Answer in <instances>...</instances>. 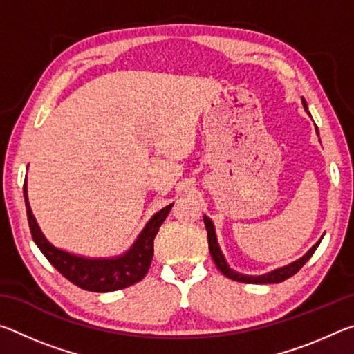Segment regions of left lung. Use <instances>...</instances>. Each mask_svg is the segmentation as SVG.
<instances>
[{"label":"left lung","mask_w":354,"mask_h":354,"mask_svg":"<svg viewBox=\"0 0 354 354\" xmlns=\"http://www.w3.org/2000/svg\"><path fill=\"white\" fill-rule=\"evenodd\" d=\"M303 104L306 107V100L303 98ZM317 134H319V131H317ZM205 225H206V231H207V243H209V251H211V256L214 259V263L217 266L218 270L225 274L226 278H230L232 281H237V283H245V284H273V283H281V281H284L287 278H290L295 274L299 268H301L304 263H306L310 256L315 253L317 247H319V243L322 241L317 242L313 248H310L306 254H304L301 259H298L295 262L289 263V266H286L283 268H278V270H273L267 274H262V277H247V274H239L234 270H231L230 267H227V263L223 259V254H221V251L218 248V243H217V237H215V230H214V225L212 221L209 217L205 215Z\"/></svg>","instance_id":"obj_1"}]
</instances>
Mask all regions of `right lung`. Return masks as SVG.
I'll use <instances>...</instances> for the list:
<instances>
[{"label":"right lung","instance_id":"add662e5","mask_svg":"<svg viewBox=\"0 0 354 354\" xmlns=\"http://www.w3.org/2000/svg\"><path fill=\"white\" fill-rule=\"evenodd\" d=\"M23 195H25L26 203L29 230H31L35 245L62 277L88 292L120 290L143 279L153 261L154 237L173 206L169 205L162 211L153 215V218L148 221L145 230L140 232L133 248L124 256H120L117 259H86V257L73 256L57 250L46 241L39 230L31 207H29L26 181L23 185Z\"/></svg>","mask_w":354,"mask_h":354}]
</instances>
